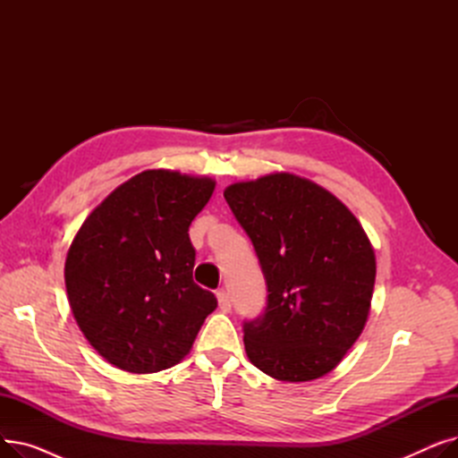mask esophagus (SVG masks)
Wrapping results in <instances>:
<instances>
[{
    "instance_id": "1",
    "label": "esophagus",
    "mask_w": 458,
    "mask_h": 458,
    "mask_svg": "<svg viewBox=\"0 0 458 458\" xmlns=\"http://www.w3.org/2000/svg\"><path fill=\"white\" fill-rule=\"evenodd\" d=\"M216 301H219V308L223 310V311H230V308H232V304H230V297H228V293H226V290H221L216 292Z\"/></svg>"
}]
</instances>
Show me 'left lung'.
I'll return each mask as SVG.
<instances>
[{
  "instance_id": "left-lung-1",
  "label": "left lung",
  "mask_w": 458,
  "mask_h": 458,
  "mask_svg": "<svg viewBox=\"0 0 458 458\" xmlns=\"http://www.w3.org/2000/svg\"><path fill=\"white\" fill-rule=\"evenodd\" d=\"M250 237L267 306L243 321L250 362L278 380H314L342 362L368 321L375 252L356 216L328 191L293 174L226 187Z\"/></svg>"
}]
</instances>
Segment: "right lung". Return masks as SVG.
<instances>
[{
	"instance_id": "right-lung-1",
	"label": "right lung",
	"mask_w": 458,
	"mask_h": 458,
	"mask_svg": "<svg viewBox=\"0 0 458 458\" xmlns=\"http://www.w3.org/2000/svg\"><path fill=\"white\" fill-rule=\"evenodd\" d=\"M215 182L144 171L81 225L64 263L68 302L89 344L130 373L176 366L216 299L192 280V219Z\"/></svg>"
}]
</instances>
